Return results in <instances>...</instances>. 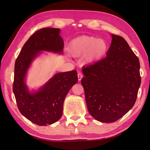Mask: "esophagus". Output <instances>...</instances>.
<instances>
[{"instance_id": "1", "label": "esophagus", "mask_w": 150, "mask_h": 150, "mask_svg": "<svg viewBox=\"0 0 150 150\" xmlns=\"http://www.w3.org/2000/svg\"><path fill=\"white\" fill-rule=\"evenodd\" d=\"M78 80L81 81V79L83 78V75L81 73V72H78Z\"/></svg>"}]
</instances>
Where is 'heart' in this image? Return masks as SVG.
Listing matches in <instances>:
<instances>
[{
	"mask_svg": "<svg viewBox=\"0 0 150 150\" xmlns=\"http://www.w3.org/2000/svg\"><path fill=\"white\" fill-rule=\"evenodd\" d=\"M106 49V44L103 40L92 36L83 35L72 40L69 46V52L74 57L86 54V61L91 62L101 59Z\"/></svg>",
	"mask_w": 150,
	"mask_h": 150,
	"instance_id": "b5f03b06",
	"label": "heart"
}]
</instances>
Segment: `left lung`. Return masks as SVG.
<instances>
[{"instance_id":"left-lung-1","label":"left lung","mask_w":150,"mask_h":150,"mask_svg":"<svg viewBox=\"0 0 150 150\" xmlns=\"http://www.w3.org/2000/svg\"><path fill=\"white\" fill-rule=\"evenodd\" d=\"M111 37L106 57L84 67L81 79L89 112L102 122H115L126 115L141 84L138 57L123 38Z\"/></svg>"}]
</instances>
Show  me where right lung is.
<instances>
[{
  "label": "right lung",
  "mask_w": 150,
  "mask_h": 150,
  "mask_svg": "<svg viewBox=\"0 0 150 150\" xmlns=\"http://www.w3.org/2000/svg\"><path fill=\"white\" fill-rule=\"evenodd\" d=\"M60 31L51 28L36 31L24 44L15 62L13 92L18 109L27 119L39 126L53 124L61 118L66 95L78 81L74 70L55 74L38 91L30 92L25 84L32 62L42 51L63 53Z\"/></svg>",
  "instance_id": "right-lung-1"
}]
</instances>
